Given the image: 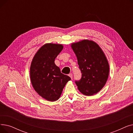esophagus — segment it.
Returning <instances> with one entry per match:
<instances>
[{
  "mask_svg": "<svg viewBox=\"0 0 133 133\" xmlns=\"http://www.w3.org/2000/svg\"><path fill=\"white\" fill-rule=\"evenodd\" d=\"M69 77H70L71 79H72V78H73V74L72 73H70L69 74Z\"/></svg>",
  "mask_w": 133,
  "mask_h": 133,
  "instance_id": "obj_1",
  "label": "esophagus"
}]
</instances>
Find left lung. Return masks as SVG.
<instances>
[{
	"label": "left lung",
	"instance_id": "left-lung-1",
	"mask_svg": "<svg viewBox=\"0 0 133 133\" xmlns=\"http://www.w3.org/2000/svg\"><path fill=\"white\" fill-rule=\"evenodd\" d=\"M71 47L82 73L81 79L75 81L78 89L87 96L97 93L105 85L109 75V66L105 54L92 40L72 43Z\"/></svg>",
	"mask_w": 133,
	"mask_h": 133
}]
</instances>
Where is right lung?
<instances>
[{"label":"right lung","mask_w":133,"mask_h":133,"mask_svg":"<svg viewBox=\"0 0 133 133\" xmlns=\"http://www.w3.org/2000/svg\"><path fill=\"white\" fill-rule=\"evenodd\" d=\"M62 45H44L34 56L30 67L32 85L44 99L55 101L59 99L67 82L71 79L61 73L54 60L63 49Z\"/></svg>","instance_id":"add662e5"}]
</instances>
